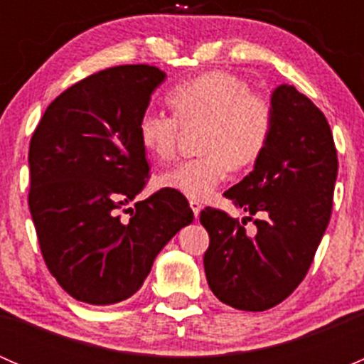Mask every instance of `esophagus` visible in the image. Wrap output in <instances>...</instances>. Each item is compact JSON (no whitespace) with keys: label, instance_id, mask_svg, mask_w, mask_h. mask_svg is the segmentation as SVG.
<instances>
[{"label":"esophagus","instance_id":"esophagus-1","mask_svg":"<svg viewBox=\"0 0 364 364\" xmlns=\"http://www.w3.org/2000/svg\"><path fill=\"white\" fill-rule=\"evenodd\" d=\"M190 208H192L193 215H196V218H197V216H199V213H200V209H203V204H200L199 200L192 199V200H190Z\"/></svg>","mask_w":364,"mask_h":364}]
</instances>
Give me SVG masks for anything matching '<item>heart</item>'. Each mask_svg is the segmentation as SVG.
Returning a JSON list of instances; mask_svg holds the SVG:
<instances>
[{
    "instance_id": "1",
    "label": "heart",
    "mask_w": 364,
    "mask_h": 364,
    "mask_svg": "<svg viewBox=\"0 0 364 364\" xmlns=\"http://www.w3.org/2000/svg\"><path fill=\"white\" fill-rule=\"evenodd\" d=\"M174 116L144 112L137 123L139 144L151 159L174 156L181 128H203V156L179 161L160 172L156 183L190 199H205L225 181L229 168H247L266 151L274 109L247 80L227 72H208L178 84L167 95Z\"/></svg>"
}]
</instances>
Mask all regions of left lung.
Returning a JSON list of instances; mask_svg holds the SVG:
<instances>
[{
	"label": "left lung",
	"instance_id": "obj_1",
	"mask_svg": "<svg viewBox=\"0 0 364 364\" xmlns=\"http://www.w3.org/2000/svg\"><path fill=\"white\" fill-rule=\"evenodd\" d=\"M274 127L269 144L243 181L223 196L245 209L253 232L225 211L205 208L209 234L204 271L222 303L264 311L294 292L306 277L333 208L338 174L335 141L321 109L294 86L271 95Z\"/></svg>",
	"mask_w": 364,
	"mask_h": 364
}]
</instances>
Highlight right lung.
I'll list each match as a JSON object with an SVG mask.
<instances>
[{
    "instance_id": "obj_1",
    "label": "right lung",
    "mask_w": 364,
    "mask_h": 364,
    "mask_svg": "<svg viewBox=\"0 0 364 364\" xmlns=\"http://www.w3.org/2000/svg\"><path fill=\"white\" fill-rule=\"evenodd\" d=\"M165 72L121 65L79 80L47 107L29 142V211L58 284L87 304L141 289L155 257L192 223L185 196L161 188L121 211L149 178L137 123Z\"/></svg>"
}]
</instances>
